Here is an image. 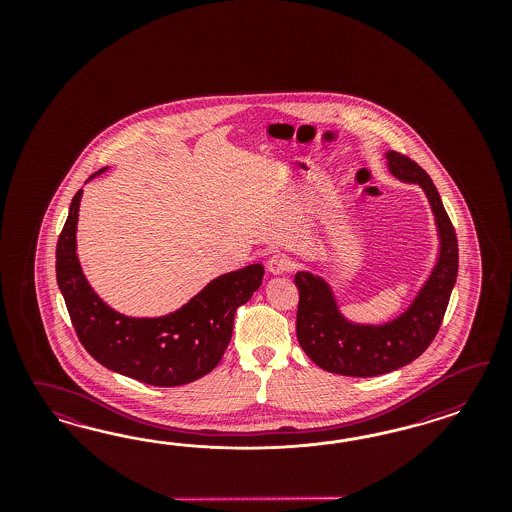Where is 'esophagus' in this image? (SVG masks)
Segmentation results:
<instances>
[{
	"mask_svg": "<svg viewBox=\"0 0 512 512\" xmlns=\"http://www.w3.org/2000/svg\"><path fill=\"white\" fill-rule=\"evenodd\" d=\"M293 259L287 255V253H274L270 259H268V270L272 274H285L293 268Z\"/></svg>",
	"mask_w": 512,
	"mask_h": 512,
	"instance_id": "1",
	"label": "esophagus"
}]
</instances>
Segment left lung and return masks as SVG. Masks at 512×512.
Wrapping results in <instances>:
<instances>
[{"mask_svg":"<svg viewBox=\"0 0 512 512\" xmlns=\"http://www.w3.org/2000/svg\"><path fill=\"white\" fill-rule=\"evenodd\" d=\"M387 157L388 169L396 178L419 184L426 191L441 238L439 261L409 310L381 326L349 323L325 279L298 272L296 338L304 353L326 372L375 377L419 358L443 323L458 276V238L432 178L407 155L388 152Z\"/></svg>","mask_w":512,"mask_h":512,"instance_id":"left-lung-1","label":"left lung"}]
</instances>
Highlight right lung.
Returning <instances> with one entry per match:
<instances>
[{"label":"right lung","mask_w":512,"mask_h":512,"mask_svg":"<svg viewBox=\"0 0 512 512\" xmlns=\"http://www.w3.org/2000/svg\"><path fill=\"white\" fill-rule=\"evenodd\" d=\"M80 197L82 189L71 201L58 238L56 278L84 349L112 372L154 387L187 385L212 372L233 336L236 310L263 283V264L219 276L165 317H127L95 295L82 274L77 257Z\"/></svg>","instance_id":"obj_1"}]
</instances>
